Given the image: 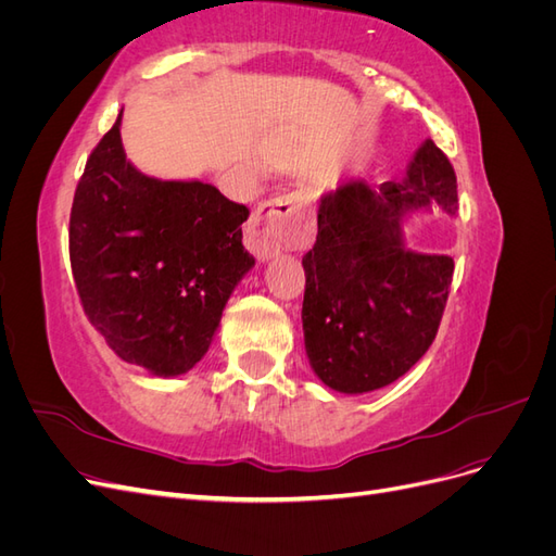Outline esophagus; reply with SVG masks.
<instances>
[{"label":"esophagus","instance_id":"34e87169","mask_svg":"<svg viewBox=\"0 0 556 556\" xmlns=\"http://www.w3.org/2000/svg\"><path fill=\"white\" fill-rule=\"evenodd\" d=\"M311 237L313 223L306 215V197L301 192L264 201L245 227V245L260 262L274 260L292 245L308 243Z\"/></svg>","mask_w":556,"mask_h":556}]
</instances>
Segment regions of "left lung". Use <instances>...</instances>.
I'll list each match as a JSON object with an SVG mask.
<instances>
[{"mask_svg": "<svg viewBox=\"0 0 556 556\" xmlns=\"http://www.w3.org/2000/svg\"><path fill=\"white\" fill-rule=\"evenodd\" d=\"M457 215V176L427 139L401 182L371 190L343 180L323 194L317 239L304 257L301 323L311 368L327 387L364 394L422 359L439 331L454 262L406 245L413 213Z\"/></svg>", "mask_w": 556, "mask_h": 556, "instance_id": "1", "label": "left lung"}]
</instances>
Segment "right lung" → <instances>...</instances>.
I'll return each instance as SVG.
<instances>
[{
  "instance_id": "1",
  "label": "right lung",
  "mask_w": 556,
  "mask_h": 556,
  "mask_svg": "<svg viewBox=\"0 0 556 556\" xmlns=\"http://www.w3.org/2000/svg\"><path fill=\"white\" fill-rule=\"evenodd\" d=\"M123 111L88 157L70 217V257L92 327L127 364L176 378L206 355L233 288L255 266L250 211L201 180L134 166Z\"/></svg>"
}]
</instances>
